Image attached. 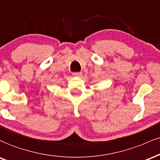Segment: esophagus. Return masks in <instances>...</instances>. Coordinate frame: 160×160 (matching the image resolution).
I'll return each instance as SVG.
<instances>
[{
  "label": "esophagus",
  "mask_w": 160,
  "mask_h": 160,
  "mask_svg": "<svg viewBox=\"0 0 160 160\" xmlns=\"http://www.w3.org/2000/svg\"><path fill=\"white\" fill-rule=\"evenodd\" d=\"M73 75L74 76H81L82 75V72H73Z\"/></svg>",
  "instance_id": "1"
}]
</instances>
